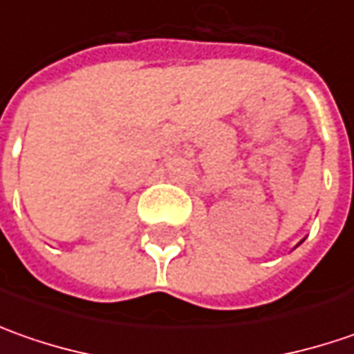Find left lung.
<instances>
[{"instance_id":"left-lung-1","label":"left lung","mask_w":354,"mask_h":354,"mask_svg":"<svg viewBox=\"0 0 354 354\" xmlns=\"http://www.w3.org/2000/svg\"><path fill=\"white\" fill-rule=\"evenodd\" d=\"M301 242H304V240H301ZM301 242H299V244H301ZM299 244H297V246H299Z\"/></svg>"}]
</instances>
